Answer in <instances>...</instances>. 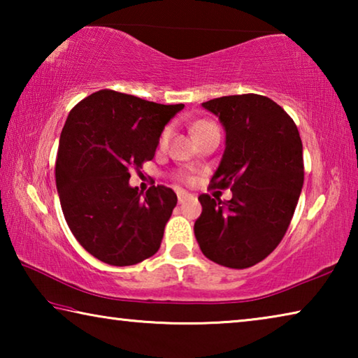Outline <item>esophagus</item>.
<instances>
[{"label": "esophagus", "instance_id": "1", "mask_svg": "<svg viewBox=\"0 0 358 358\" xmlns=\"http://www.w3.org/2000/svg\"><path fill=\"white\" fill-rule=\"evenodd\" d=\"M177 197H178V203H183L187 197H189V194L183 189H178L177 191Z\"/></svg>", "mask_w": 358, "mask_h": 358}]
</instances>
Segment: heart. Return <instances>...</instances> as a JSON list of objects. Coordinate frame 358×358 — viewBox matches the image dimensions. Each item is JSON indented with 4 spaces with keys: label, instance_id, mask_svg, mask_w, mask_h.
I'll return each instance as SVG.
<instances>
[{
    "label": "heart",
    "instance_id": "1",
    "mask_svg": "<svg viewBox=\"0 0 358 358\" xmlns=\"http://www.w3.org/2000/svg\"><path fill=\"white\" fill-rule=\"evenodd\" d=\"M207 124H210L208 121H199V123H196L194 124V128H192V131H196V129H199V128H202V126H207ZM169 137H171V128H166L164 131H162V134H161V137H159V145L161 147H164V145L167 143V141H169Z\"/></svg>",
    "mask_w": 358,
    "mask_h": 358
}]
</instances>
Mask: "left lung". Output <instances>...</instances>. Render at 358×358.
Wrapping results in <instances>:
<instances>
[{"label": "left lung", "instance_id": "8db88e82", "mask_svg": "<svg viewBox=\"0 0 358 358\" xmlns=\"http://www.w3.org/2000/svg\"><path fill=\"white\" fill-rule=\"evenodd\" d=\"M202 107L226 131L211 186H230L232 199L199 196L194 235L205 257L248 268L280 245L292 220L305 177L301 138L294 120L265 96H222Z\"/></svg>", "mask_w": 358, "mask_h": 358}]
</instances>
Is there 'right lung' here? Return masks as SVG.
Returning <instances> with one entry per match:
<instances>
[{
	"mask_svg": "<svg viewBox=\"0 0 358 358\" xmlns=\"http://www.w3.org/2000/svg\"><path fill=\"white\" fill-rule=\"evenodd\" d=\"M183 107L101 90L69 112L59 136L57 189L71 232L102 262L134 265L159 250L177 194L166 186L143 194L129 178L153 159L166 124Z\"/></svg>",
	"mask_w": 358,
	"mask_h": 358,
	"instance_id": "obj_1",
	"label": "right lung"
}]
</instances>
